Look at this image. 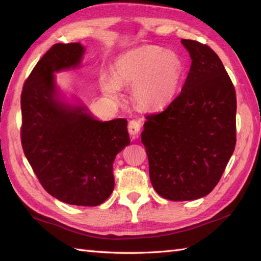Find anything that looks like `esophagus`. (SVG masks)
<instances>
[{"label":"esophagus","mask_w":261,"mask_h":261,"mask_svg":"<svg viewBox=\"0 0 261 261\" xmlns=\"http://www.w3.org/2000/svg\"><path fill=\"white\" fill-rule=\"evenodd\" d=\"M141 130V122L139 120H130L128 124V132L133 139H136Z\"/></svg>","instance_id":"obj_1"}]
</instances>
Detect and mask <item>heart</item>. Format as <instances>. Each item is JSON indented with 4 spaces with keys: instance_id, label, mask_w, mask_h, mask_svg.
Returning a JSON list of instances; mask_svg holds the SVG:
<instances>
[{
    "instance_id": "b5f03b06",
    "label": "heart",
    "mask_w": 261,
    "mask_h": 261,
    "mask_svg": "<svg viewBox=\"0 0 261 261\" xmlns=\"http://www.w3.org/2000/svg\"><path fill=\"white\" fill-rule=\"evenodd\" d=\"M185 65L179 54L156 45H143L120 54L112 67V80L102 88L118 99V86H132L133 100L145 110H156L174 100L184 78Z\"/></svg>"
}]
</instances>
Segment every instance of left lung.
Here are the masks:
<instances>
[{"label":"left lung","instance_id":"1","mask_svg":"<svg viewBox=\"0 0 261 261\" xmlns=\"http://www.w3.org/2000/svg\"><path fill=\"white\" fill-rule=\"evenodd\" d=\"M192 59L179 95L159 114L147 115L144 144L152 186L171 201L208 195L237 143V94L214 50L181 39Z\"/></svg>","mask_w":261,"mask_h":261}]
</instances>
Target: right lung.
Masks as SVG:
<instances>
[{"label":"right lung","instance_id":"1","mask_svg":"<svg viewBox=\"0 0 261 261\" xmlns=\"http://www.w3.org/2000/svg\"><path fill=\"white\" fill-rule=\"evenodd\" d=\"M81 43L54 44L34 67L21 92L23 153L48 194L73 205L94 207L115 188L117 153L130 143L124 118L100 121L84 106L59 99L54 72L77 68Z\"/></svg>","mask_w":261,"mask_h":261}]
</instances>
